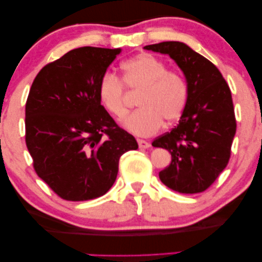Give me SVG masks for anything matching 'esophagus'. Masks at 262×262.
I'll return each instance as SVG.
<instances>
[{
	"instance_id": "34e87169",
	"label": "esophagus",
	"mask_w": 262,
	"mask_h": 262,
	"mask_svg": "<svg viewBox=\"0 0 262 262\" xmlns=\"http://www.w3.org/2000/svg\"><path fill=\"white\" fill-rule=\"evenodd\" d=\"M138 146H139V148H148L151 145H149V143H147L146 140L138 139Z\"/></svg>"
}]
</instances>
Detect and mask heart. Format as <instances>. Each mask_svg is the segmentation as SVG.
Here are the masks:
<instances>
[{"label":"heart","mask_w":262,"mask_h":262,"mask_svg":"<svg viewBox=\"0 0 262 262\" xmlns=\"http://www.w3.org/2000/svg\"><path fill=\"white\" fill-rule=\"evenodd\" d=\"M121 79L105 72L98 82V98L108 114L116 119L127 115L126 91L138 93L137 109L124 125L141 137L154 135L164 124L169 126L186 109L189 87L181 72L168 70L162 60L141 53L122 62Z\"/></svg>","instance_id":"1"}]
</instances>
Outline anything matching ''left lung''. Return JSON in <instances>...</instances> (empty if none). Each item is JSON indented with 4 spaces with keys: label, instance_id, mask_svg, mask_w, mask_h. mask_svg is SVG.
Returning <instances> with one entry per match:
<instances>
[{
    "label": "left lung",
    "instance_id": "left-lung-1",
    "mask_svg": "<svg viewBox=\"0 0 262 262\" xmlns=\"http://www.w3.org/2000/svg\"><path fill=\"white\" fill-rule=\"evenodd\" d=\"M145 50L168 54L181 68L189 97L179 124L153 140L171 162L159 173L161 182L181 194L207 190L229 164L237 130L232 96L220 70L180 41H162Z\"/></svg>",
    "mask_w": 262,
    "mask_h": 262
}]
</instances>
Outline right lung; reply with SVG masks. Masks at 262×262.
I'll return each instance as SVG.
<instances>
[{
  "label": "right lung",
  "instance_id": "1",
  "mask_svg": "<svg viewBox=\"0 0 262 262\" xmlns=\"http://www.w3.org/2000/svg\"><path fill=\"white\" fill-rule=\"evenodd\" d=\"M121 49L84 46L47 63L25 104V143L38 177L66 201L104 195L119 158L138 148L98 98V82Z\"/></svg>",
  "mask_w": 262,
  "mask_h": 262
}]
</instances>
